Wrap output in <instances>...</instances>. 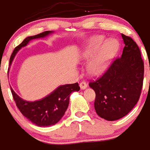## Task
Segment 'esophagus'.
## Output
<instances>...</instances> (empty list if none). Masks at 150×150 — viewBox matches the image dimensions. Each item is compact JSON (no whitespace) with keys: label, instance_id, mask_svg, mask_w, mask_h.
Listing matches in <instances>:
<instances>
[{"label":"esophagus","instance_id":"1","mask_svg":"<svg viewBox=\"0 0 150 150\" xmlns=\"http://www.w3.org/2000/svg\"><path fill=\"white\" fill-rule=\"evenodd\" d=\"M79 86H80V88H81L82 90L83 89H86V88H87V86H88V85H87V83H86V82H81L80 83V84H79Z\"/></svg>","mask_w":150,"mask_h":150}]
</instances>
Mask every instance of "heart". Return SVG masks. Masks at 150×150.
<instances>
[{"instance_id": "obj_1", "label": "heart", "mask_w": 150, "mask_h": 150, "mask_svg": "<svg viewBox=\"0 0 150 150\" xmlns=\"http://www.w3.org/2000/svg\"><path fill=\"white\" fill-rule=\"evenodd\" d=\"M119 49V43L113 39L106 40L102 35L94 36L80 53L81 59L89 61L88 73L92 76H99L109 67Z\"/></svg>"}]
</instances>
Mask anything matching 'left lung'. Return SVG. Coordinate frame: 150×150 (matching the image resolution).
Segmentation results:
<instances>
[{"instance_id":"left-lung-1","label":"left lung","mask_w":150,"mask_h":150,"mask_svg":"<svg viewBox=\"0 0 150 150\" xmlns=\"http://www.w3.org/2000/svg\"><path fill=\"white\" fill-rule=\"evenodd\" d=\"M122 56L115 59L107 71L89 86L95 91V109L100 117L115 121L126 116L140 98L144 64L140 49L132 38L122 34Z\"/></svg>"}]
</instances>
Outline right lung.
Listing matches in <instances>:
<instances>
[{"label":"right lung","instance_id":"add662e5","mask_svg":"<svg viewBox=\"0 0 150 150\" xmlns=\"http://www.w3.org/2000/svg\"><path fill=\"white\" fill-rule=\"evenodd\" d=\"M52 32L53 31L47 30L37 35L26 38L22 43L13 50L10 59V65H11L13 59L18 50L22 47L27 46L31 40L45 38ZM10 88L13 99L22 115L38 126L47 127L59 122L67 110L70 95L74 91H79V86L78 83L60 86L49 95L41 100L35 101L23 100L13 91L11 87Z\"/></svg>","mask_w":150,"mask_h":150}]
</instances>
